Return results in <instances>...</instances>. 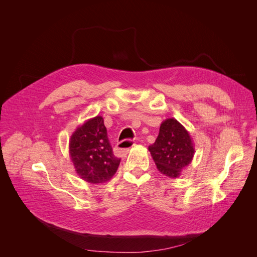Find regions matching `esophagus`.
Listing matches in <instances>:
<instances>
[{
  "label": "esophagus",
  "mask_w": 257,
  "mask_h": 257,
  "mask_svg": "<svg viewBox=\"0 0 257 257\" xmlns=\"http://www.w3.org/2000/svg\"><path fill=\"white\" fill-rule=\"evenodd\" d=\"M135 141H123L118 144V147H116V150H118L119 153H126L132 147L135 145Z\"/></svg>",
  "instance_id": "esophagus-1"
}]
</instances>
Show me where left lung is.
Instances as JSON below:
<instances>
[{
	"instance_id": "obj_1",
	"label": "left lung",
	"mask_w": 257,
	"mask_h": 257,
	"mask_svg": "<svg viewBox=\"0 0 257 257\" xmlns=\"http://www.w3.org/2000/svg\"><path fill=\"white\" fill-rule=\"evenodd\" d=\"M151 157L159 172L169 178H178L191 164L195 148L190 133L175 118L162 122L157 141L149 146Z\"/></svg>"
}]
</instances>
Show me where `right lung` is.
Instances as JSON below:
<instances>
[{"instance_id": "1", "label": "right lung", "mask_w": 257, "mask_h": 257, "mask_svg": "<svg viewBox=\"0 0 257 257\" xmlns=\"http://www.w3.org/2000/svg\"><path fill=\"white\" fill-rule=\"evenodd\" d=\"M69 157L82 180L93 184L110 180L121 159L112 152L103 116L96 115L76 128L69 139Z\"/></svg>"}]
</instances>
